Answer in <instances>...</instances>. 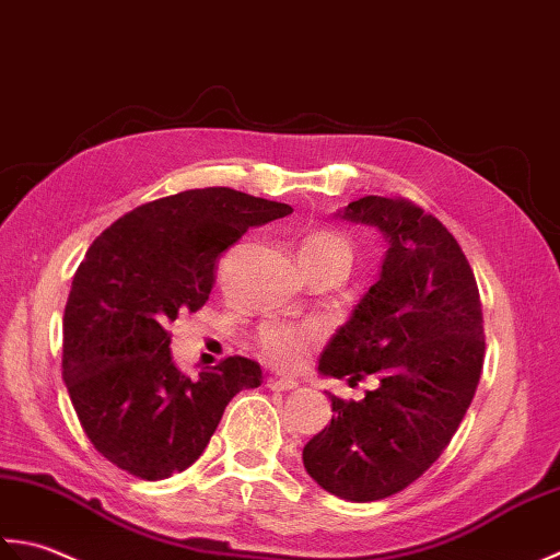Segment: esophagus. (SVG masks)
<instances>
[{
    "mask_svg": "<svg viewBox=\"0 0 560 560\" xmlns=\"http://www.w3.org/2000/svg\"><path fill=\"white\" fill-rule=\"evenodd\" d=\"M296 384L294 380H278V376H270L268 380V389H272V392H292V389H296Z\"/></svg>",
    "mask_w": 560,
    "mask_h": 560,
    "instance_id": "esophagus-1",
    "label": "esophagus"
}]
</instances>
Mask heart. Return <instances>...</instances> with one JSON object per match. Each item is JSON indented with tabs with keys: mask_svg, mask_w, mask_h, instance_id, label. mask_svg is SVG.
Returning <instances> with one entry per match:
<instances>
[{
	"mask_svg": "<svg viewBox=\"0 0 560 560\" xmlns=\"http://www.w3.org/2000/svg\"><path fill=\"white\" fill-rule=\"evenodd\" d=\"M300 264L306 266H334L346 276L352 268V246L343 234L316 232L300 244ZM312 330L294 324H270L258 336V350L276 368H294L312 348Z\"/></svg>",
	"mask_w": 560,
	"mask_h": 560,
	"instance_id": "heart-1",
	"label": "heart"
}]
</instances>
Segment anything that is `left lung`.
Listing matches in <instances>:
<instances>
[{
    "label": "left lung",
    "mask_w": 560,
    "mask_h": 560,
    "mask_svg": "<svg viewBox=\"0 0 560 560\" xmlns=\"http://www.w3.org/2000/svg\"><path fill=\"white\" fill-rule=\"evenodd\" d=\"M343 217L376 226L389 248L318 372L380 384L362 401L330 396V425L302 459L328 493L370 503L413 483L447 450L481 380L483 312L469 260L438 217L382 196L350 202Z\"/></svg>",
    "instance_id": "8db88e82"
}]
</instances>
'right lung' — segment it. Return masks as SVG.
Masks as SVG:
<instances>
[{"mask_svg":"<svg viewBox=\"0 0 560 560\" xmlns=\"http://www.w3.org/2000/svg\"><path fill=\"white\" fill-rule=\"evenodd\" d=\"M290 212L234 188H196L140 205L89 246L65 306L62 380L89 442L118 469L144 481L188 469L226 404L264 382L242 355L190 380L171 358L168 324L208 302L222 250Z\"/></svg>","mask_w":560,"mask_h":560,"instance_id":"right-lung-1","label":"right lung"}]
</instances>
